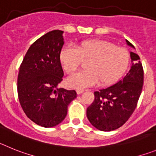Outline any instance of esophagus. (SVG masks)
I'll list each match as a JSON object with an SVG mask.
<instances>
[{"label": "esophagus", "instance_id": "obj_1", "mask_svg": "<svg viewBox=\"0 0 156 156\" xmlns=\"http://www.w3.org/2000/svg\"><path fill=\"white\" fill-rule=\"evenodd\" d=\"M84 92V89H76V93L78 95H80V94H82V93Z\"/></svg>", "mask_w": 156, "mask_h": 156}]
</instances>
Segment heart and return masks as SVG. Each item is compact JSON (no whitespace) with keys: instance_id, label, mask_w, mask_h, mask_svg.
Instances as JSON below:
<instances>
[{"instance_id":"b5f03b06","label":"heart","mask_w":156,"mask_h":156,"mask_svg":"<svg viewBox=\"0 0 156 156\" xmlns=\"http://www.w3.org/2000/svg\"><path fill=\"white\" fill-rule=\"evenodd\" d=\"M59 60L67 74H74L88 62V70L67 78V84L75 89L89 87L100 83L108 86L115 83L128 68L130 55L128 50L104 40L84 41L75 47L65 46L59 52Z\"/></svg>"}]
</instances>
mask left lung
<instances>
[{"label":"left lung","instance_id":"1","mask_svg":"<svg viewBox=\"0 0 156 156\" xmlns=\"http://www.w3.org/2000/svg\"><path fill=\"white\" fill-rule=\"evenodd\" d=\"M127 45L135 48L129 41ZM131 67L122 79L105 89L94 92V101L86 111L89 121L101 131L121 127L129 119L137 104L144 83L140 57L130 52Z\"/></svg>","mask_w":156,"mask_h":156}]
</instances>
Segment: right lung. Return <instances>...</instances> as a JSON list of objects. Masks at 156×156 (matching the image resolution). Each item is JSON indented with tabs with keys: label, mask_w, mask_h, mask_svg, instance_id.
<instances>
[{
	"label": "right lung",
	"mask_w": 156,
	"mask_h": 156,
	"mask_svg": "<svg viewBox=\"0 0 156 156\" xmlns=\"http://www.w3.org/2000/svg\"><path fill=\"white\" fill-rule=\"evenodd\" d=\"M63 31H50L31 44L20 67L17 81L19 101L31 121L49 128L63 122L74 90L59 88L63 71L59 52L64 44Z\"/></svg>",
	"instance_id": "add662e5"
}]
</instances>
